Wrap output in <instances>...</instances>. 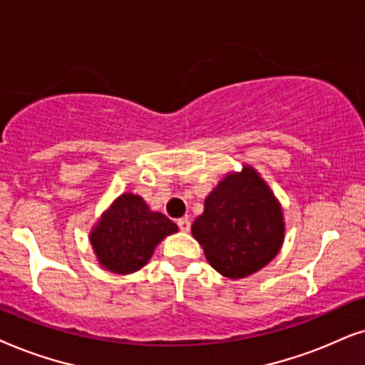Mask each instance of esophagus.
<instances>
[{"label": "esophagus", "mask_w": 365, "mask_h": 365, "mask_svg": "<svg viewBox=\"0 0 365 365\" xmlns=\"http://www.w3.org/2000/svg\"><path fill=\"white\" fill-rule=\"evenodd\" d=\"M177 225L182 232H190V220H188V218H180Z\"/></svg>", "instance_id": "esophagus-1"}]
</instances>
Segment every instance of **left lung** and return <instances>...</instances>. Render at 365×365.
Listing matches in <instances>:
<instances>
[{
    "label": "left lung",
    "instance_id": "8db88e82",
    "mask_svg": "<svg viewBox=\"0 0 365 365\" xmlns=\"http://www.w3.org/2000/svg\"><path fill=\"white\" fill-rule=\"evenodd\" d=\"M192 235L213 269L228 279H244L274 260L285 239L280 202L252 167L228 172L205 198Z\"/></svg>",
    "mask_w": 365,
    "mask_h": 365
}]
</instances>
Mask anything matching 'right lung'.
<instances>
[{
  "instance_id": "obj_1",
  "label": "right lung",
  "mask_w": 365,
  "mask_h": 365,
  "mask_svg": "<svg viewBox=\"0 0 365 365\" xmlns=\"http://www.w3.org/2000/svg\"><path fill=\"white\" fill-rule=\"evenodd\" d=\"M178 227L155 212L140 195L121 193L90 230V244L98 264L118 275L133 274L148 264L165 237Z\"/></svg>"
}]
</instances>
